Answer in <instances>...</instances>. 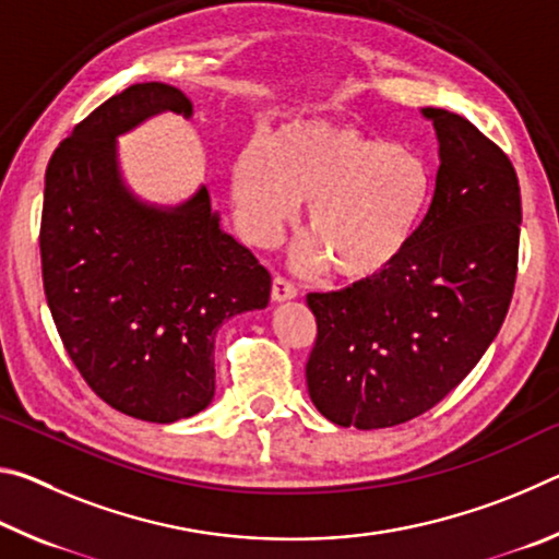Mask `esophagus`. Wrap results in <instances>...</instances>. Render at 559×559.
<instances>
[{
	"label": "esophagus",
	"instance_id": "1",
	"mask_svg": "<svg viewBox=\"0 0 559 559\" xmlns=\"http://www.w3.org/2000/svg\"><path fill=\"white\" fill-rule=\"evenodd\" d=\"M298 296V288L293 286V283L288 281V278H283V276H276L273 278V286H271V298L273 300H290V298H296Z\"/></svg>",
	"mask_w": 559,
	"mask_h": 559
}]
</instances>
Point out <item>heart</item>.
<instances>
[{"label":"heart","instance_id":"1","mask_svg":"<svg viewBox=\"0 0 559 559\" xmlns=\"http://www.w3.org/2000/svg\"><path fill=\"white\" fill-rule=\"evenodd\" d=\"M431 197V169L409 147L347 126L296 122L251 143L234 165V200L253 239L269 243L308 204L300 261L343 278L384 271L412 241Z\"/></svg>","mask_w":559,"mask_h":559}]
</instances>
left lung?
I'll list each match as a JSON object with an SVG mask.
<instances>
[{
	"instance_id": "left-lung-1",
	"label": "left lung",
	"mask_w": 559,
	"mask_h": 559,
	"mask_svg": "<svg viewBox=\"0 0 559 559\" xmlns=\"http://www.w3.org/2000/svg\"><path fill=\"white\" fill-rule=\"evenodd\" d=\"M424 116L441 165L412 241L377 276L306 298L318 323L308 392L337 427L384 429L437 406L484 357L513 298L515 167L463 116Z\"/></svg>"
}]
</instances>
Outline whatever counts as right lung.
I'll use <instances>...</instances> for the list:
<instances>
[{
	"mask_svg": "<svg viewBox=\"0 0 559 559\" xmlns=\"http://www.w3.org/2000/svg\"><path fill=\"white\" fill-rule=\"evenodd\" d=\"M192 116L167 83H135L53 150L41 210V276L75 370L103 402L173 424L214 396V335L269 306L271 273L222 231L206 187L177 210L138 202L118 173L116 135L155 112Z\"/></svg>",
	"mask_w": 559,
	"mask_h": 559,
	"instance_id": "right-lung-1",
	"label": "right lung"
}]
</instances>
